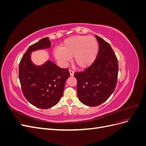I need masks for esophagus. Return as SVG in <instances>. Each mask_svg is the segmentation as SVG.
<instances>
[{
  "label": "esophagus",
  "mask_w": 146,
  "mask_h": 146,
  "mask_svg": "<svg viewBox=\"0 0 146 146\" xmlns=\"http://www.w3.org/2000/svg\"><path fill=\"white\" fill-rule=\"evenodd\" d=\"M69 72H70V76H73L74 74V71L72 70H69Z\"/></svg>",
  "instance_id": "obj_1"
}]
</instances>
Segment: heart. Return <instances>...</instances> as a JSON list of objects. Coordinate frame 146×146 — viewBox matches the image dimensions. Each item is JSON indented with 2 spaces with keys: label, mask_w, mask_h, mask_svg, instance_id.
<instances>
[{
  "label": "heart",
  "mask_w": 146,
  "mask_h": 146,
  "mask_svg": "<svg viewBox=\"0 0 146 146\" xmlns=\"http://www.w3.org/2000/svg\"><path fill=\"white\" fill-rule=\"evenodd\" d=\"M99 51V44L93 36L77 35L65 39L62 47L54 48L55 58L66 64L74 56V63L79 68H86L94 63Z\"/></svg>",
  "instance_id": "b5f03b06"
}]
</instances>
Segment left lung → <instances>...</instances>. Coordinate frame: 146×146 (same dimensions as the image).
Returning a JSON list of instances; mask_svg holds the SVG:
<instances>
[{
    "label": "left lung",
    "instance_id": "left-lung-1",
    "mask_svg": "<svg viewBox=\"0 0 146 146\" xmlns=\"http://www.w3.org/2000/svg\"><path fill=\"white\" fill-rule=\"evenodd\" d=\"M99 42L97 58L91 66L82 72H77V92L79 100L90 107L105 102L116 86L118 61L111 46L96 35Z\"/></svg>",
    "mask_w": 146,
    "mask_h": 146
}]
</instances>
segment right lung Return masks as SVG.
Masks as SVG:
<instances>
[{
    "instance_id": "right-lung-1",
    "label": "right lung",
    "mask_w": 146,
    "mask_h": 146,
    "mask_svg": "<svg viewBox=\"0 0 146 146\" xmlns=\"http://www.w3.org/2000/svg\"><path fill=\"white\" fill-rule=\"evenodd\" d=\"M50 46L48 37L30 46L19 66V78L24 97L31 104L42 109L50 108L59 102L66 81L70 76L68 69L61 68L49 60L42 65L32 62V52Z\"/></svg>"
}]
</instances>
